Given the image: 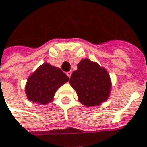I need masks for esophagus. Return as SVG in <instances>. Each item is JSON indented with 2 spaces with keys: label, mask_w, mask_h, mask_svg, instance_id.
Here are the masks:
<instances>
[{
  "label": "esophagus",
  "mask_w": 147,
  "mask_h": 147,
  "mask_svg": "<svg viewBox=\"0 0 147 147\" xmlns=\"http://www.w3.org/2000/svg\"><path fill=\"white\" fill-rule=\"evenodd\" d=\"M66 74H67V76H68V77L70 78L71 77V75H72V72H71V71H69V72H67V73H66Z\"/></svg>",
  "instance_id": "obj_1"
}]
</instances>
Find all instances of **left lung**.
<instances>
[{"instance_id":"left-lung-1","label":"left lung","mask_w":147,"mask_h":147,"mask_svg":"<svg viewBox=\"0 0 147 147\" xmlns=\"http://www.w3.org/2000/svg\"><path fill=\"white\" fill-rule=\"evenodd\" d=\"M69 79L78 101L88 107L98 106L107 100L111 91L110 76L104 68L88 59H82Z\"/></svg>"}]
</instances>
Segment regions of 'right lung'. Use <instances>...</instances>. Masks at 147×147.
I'll list each match as a JSON object with an SVG mask.
<instances>
[{
	"mask_svg": "<svg viewBox=\"0 0 147 147\" xmlns=\"http://www.w3.org/2000/svg\"><path fill=\"white\" fill-rule=\"evenodd\" d=\"M69 79L60 69L45 63L28 78L26 96L31 102L41 105L47 104L53 101L58 88Z\"/></svg>",
	"mask_w": 147,
	"mask_h": 147,
	"instance_id": "obj_1",
	"label": "right lung"
}]
</instances>
